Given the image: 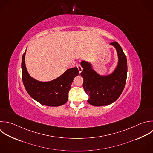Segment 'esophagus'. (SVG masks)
<instances>
[{
    "instance_id": "obj_1",
    "label": "esophagus",
    "mask_w": 153,
    "mask_h": 153,
    "mask_svg": "<svg viewBox=\"0 0 153 153\" xmlns=\"http://www.w3.org/2000/svg\"><path fill=\"white\" fill-rule=\"evenodd\" d=\"M76 66H77V68H78V71H79V72L81 73V72L82 71V68L79 65H77Z\"/></svg>"
}]
</instances>
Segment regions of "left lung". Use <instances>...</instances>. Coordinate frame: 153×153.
I'll use <instances>...</instances> for the list:
<instances>
[{
    "label": "left lung",
    "instance_id": "8db88e82",
    "mask_svg": "<svg viewBox=\"0 0 153 153\" xmlns=\"http://www.w3.org/2000/svg\"><path fill=\"white\" fill-rule=\"evenodd\" d=\"M117 52L118 65L112 73L108 75H100L93 68L91 63L82 61L81 63L83 71V88L88 94V103L95 106H105L114 102L123 92L127 73V59L121 46L112 42Z\"/></svg>",
    "mask_w": 153,
    "mask_h": 153
}]
</instances>
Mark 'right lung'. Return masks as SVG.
Instances as JSON below:
<instances>
[{"label":"right lung","instance_id":"add662e5","mask_svg":"<svg viewBox=\"0 0 153 153\" xmlns=\"http://www.w3.org/2000/svg\"><path fill=\"white\" fill-rule=\"evenodd\" d=\"M26 50L23 55L22 75L28 94L39 103L48 106H59L66 103L68 93L74 78L79 75L76 67L66 70L57 78L48 82H41L30 76L25 64Z\"/></svg>","mask_w":153,"mask_h":153}]
</instances>
